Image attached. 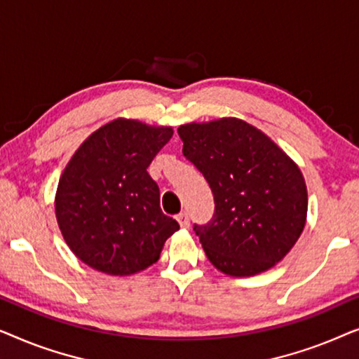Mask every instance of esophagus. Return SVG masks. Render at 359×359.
<instances>
[{"label":"esophagus","instance_id":"34e87169","mask_svg":"<svg viewBox=\"0 0 359 359\" xmlns=\"http://www.w3.org/2000/svg\"><path fill=\"white\" fill-rule=\"evenodd\" d=\"M176 220H178L180 225L183 229L189 227V217H188V214H186V212H180L178 215H176Z\"/></svg>","mask_w":359,"mask_h":359}]
</instances>
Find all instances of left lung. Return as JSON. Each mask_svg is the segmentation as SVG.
I'll use <instances>...</instances> for the list:
<instances>
[{"label": "left lung", "instance_id": "1", "mask_svg": "<svg viewBox=\"0 0 359 359\" xmlns=\"http://www.w3.org/2000/svg\"><path fill=\"white\" fill-rule=\"evenodd\" d=\"M183 155L204 175L215 210L194 224L205 257L219 271L245 278L286 257L307 217L299 166L266 134L237 117L178 127Z\"/></svg>", "mask_w": 359, "mask_h": 359}]
</instances>
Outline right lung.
<instances>
[{
	"label": "right lung",
	"mask_w": 359,
	"mask_h": 359,
	"mask_svg": "<svg viewBox=\"0 0 359 359\" xmlns=\"http://www.w3.org/2000/svg\"><path fill=\"white\" fill-rule=\"evenodd\" d=\"M171 127L114 119L88 137L63 170L55 194L58 227L73 253L97 271L129 276L158 262L180 224L160 209L149 165Z\"/></svg>",
	"instance_id": "1"
}]
</instances>
